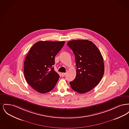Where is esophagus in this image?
I'll list each match as a JSON object with an SVG mask.
<instances>
[{"mask_svg": "<svg viewBox=\"0 0 129 129\" xmlns=\"http://www.w3.org/2000/svg\"><path fill=\"white\" fill-rule=\"evenodd\" d=\"M66 75V73H63L61 74V76L62 77H64L65 75Z\"/></svg>", "mask_w": 129, "mask_h": 129, "instance_id": "34e87169", "label": "esophagus"}]
</instances>
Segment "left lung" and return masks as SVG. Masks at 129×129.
Masks as SVG:
<instances>
[{"label":"left lung","mask_w":129,"mask_h":129,"mask_svg":"<svg viewBox=\"0 0 129 129\" xmlns=\"http://www.w3.org/2000/svg\"><path fill=\"white\" fill-rule=\"evenodd\" d=\"M67 45L74 52L77 67L76 77L70 82L71 86L79 93L88 92L103 77V57L97 47L87 40L71 41Z\"/></svg>","instance_id":"1"}]
</instances>
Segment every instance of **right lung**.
I'll list each match as a JSON object with an SVG mask.
<instances>
[{
    "instance_id": "add662e5",
    "label": "right lung",
    "mask_w": 129,
    "mask_h": 129,
    "mask_svg": "<svg viewBox=\"0 0 129 129\" xmlns=\"http://www.w3.org/2000/svg\"><path fill=\"white\" fill-rule=\"evenodd\" d=\"M64 43L40 41L29 50L24 62V75L27 83L38 92L45 93L55 87L59 78L53 67L55 57Z\"/></svg>"
}]
</instances>
